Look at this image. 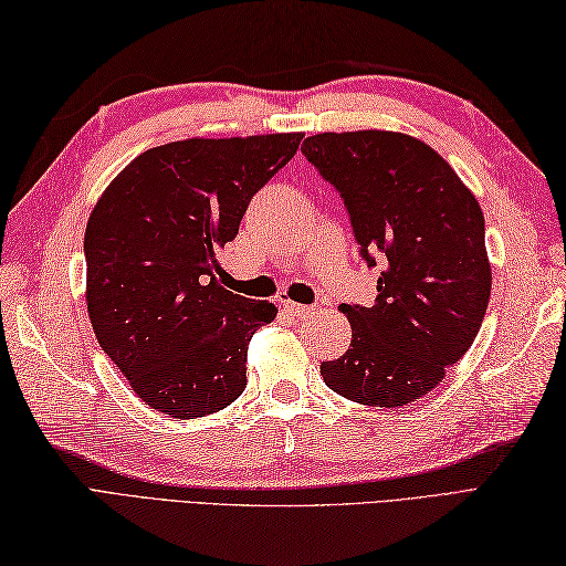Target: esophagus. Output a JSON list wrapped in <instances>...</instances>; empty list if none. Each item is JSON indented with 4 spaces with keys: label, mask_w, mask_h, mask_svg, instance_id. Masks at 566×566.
<instances>
[{
    "label": "esophagus",
    "mask_w": 566,
    "mask_h": 566,
    "mask_svg": "<svg viewBox=\"0 0 566 566\" xmlns=\"http://www.w3.org/2000/svg\"><path fill=\"white\" fill-rule=\"evenodd\" d=\"M283 310H285L287 314L297 316V319H305V316H312V314H314V307L297 305V302H283Z\"/></svg>",
    "instance_id": "obj_1"
}]
</instances>
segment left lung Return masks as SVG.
<instances>
[{
	"mask_svg": "<svg viewBox=\"0 0 566 566\" xmlns=\"http://www.w3.org/2000/svg\"><path fill=\"white\" fill-rule=\"evenodd\" d=\"M302 154L340 191L367 264L381 266L375 305H340L350 348L322 377L355 403H412L482 326L492 269L480 203L432 146L401 132H324Z\"/></svg>",
	"mask_w": 566,
	"mask_h": 566,
	"instance_id": "left-lung-1",
	"label": "left lung"
}]
</instances>
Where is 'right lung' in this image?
Segmentation results:
<instances>
[{
  "mask_svg": "<svg viewBox=\"0 0 566 566\" xmlns=\"http://www.w3.org/2000/svg\"><path fill=\"white\" fill-rule=\"evenodd\" d=\"M302 136L148 148L95 203L84 240L93 334L148 408L195 420L244 391L247 346L279 310L226 291L218 254Z\"/></svg>",
  "mask_w": 566,
  "mask_h": 566,
  "instance_id": "add662e5",
  "label": "right lung"
}]
</instances>
